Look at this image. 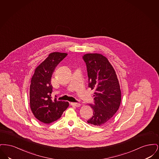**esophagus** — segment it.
<instances>
[{
    "instance_id": "1",
    "label": "esophagus",
    "mask_w": 159,
    "mask_h": 159,
    "mask_svg": "<svg viewBox=\"0 0 159 159\" xmlns=\"http://www.w3.org/2000/svg\"><path fill=\"white\" fill-rule=\"evenodd\" d=\"M71 105L75 106V107H79L81 106V104L80 103H78V102H71Z\"/></svg>"
}]
</instances>
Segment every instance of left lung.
<instances>
[{
    "label": "left lung",
    "mask_w": 159,
    "mask_h": 159,
    "mask_svg": "<svg viewBox=\"0 0 159 159\" xmlns=\"http://www.w3.org/2000/svg\"><path fill=\"white\" fill-rule=\"evenodd\" d=\"M82 58L86 66L89 87L95 91L94 104H89L93 114L87 121L95 126H102L111 120L120 104L119 80L113 67L104 56L87 53Z\"/></svg>",
    "instance_id": "1"
}]
</instances>
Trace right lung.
I'll list each match as a JSON object with an SVG mask.
<instances>
[{
    "mask_svg": "<svg viewBox=\"0 0 159 159\" xmlns=\"http://www.w3.org/2000/svg\"><path fill=\"white\" fill-rule=\"evenodd\" d=\"M67 53L53 52L42 62L31 78L30 87V104L32 113L41 122L49 124L60 118L69 106L68 102L52 98V86L51 80L57 65ZM56 97V96H55Z\"/></svg>",
    "mask_w": 159,
    "mask_h": 159,
    "instance_id": "1",
    "label": "right lung"
}]
</instances>
